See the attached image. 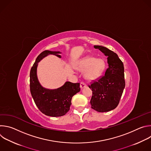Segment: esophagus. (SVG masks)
I'll return each mask as SVG.
<instances>
[{
  "label": "esophagus",
  "instance_id": "34e87169",
  "mask_svg": "<svg viewBox=\"0 0 151 151\" xmlns=\"http://www.w3.org/2000/svg\"><path fill=\"white\" fill-rule=\"evenodd\" d=\"M85 87H87V84H86L83 82H81V83H80V87H81V88H84Z\"/></svg>",
  "mask_w": 151,
  "mask_h": 151
}]
</instances>
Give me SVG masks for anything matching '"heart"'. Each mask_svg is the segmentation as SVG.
Wrapping results in <instances>:
<instances>
[{"label": "heart", "instance_id": "obj_1", "mask_svg": "<svg viewBox=\"0 0 151 151\" xmlns=\"http://www.w3.org/2000/svg\"><path fill=\"white\" fill-rule=\"evenodd\" d=\"M105 66V61L103 59L87 56L77 64L76 68L81 72H85V77L87 79L93 80L101 74Z\"/></svg>", "mask_w": 151, "mask_h": 151}]
</instances>
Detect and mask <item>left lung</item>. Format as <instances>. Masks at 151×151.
I'll return each instance as SVG.
<instances>
[{
    "mask_svg": "<svg viewBox=\"0 0 151 151\" xmlns=\"http://www.w3.org/2000/svg\"><path fill=\"white\" fill-rule=\"evenodd\" d=\"M94 47L107 57L109 66L103 76L88 85L93 91L90 103L91 108L99 112H109L117 107L125 88L124 64L114 51L102 46Z\"/></svg>",
    "mask_w": 151,
    "mask_h": 151,
    "instance_id": "1",
    "label": "left lung"
}]
</instances>
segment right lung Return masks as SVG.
I'll list each match as a JSON object with an SVG mask.
<instances>
[{"mask_svg":"<svg viewBox=\"0 0 151 151\" xmlns=\"http://www.w3.org/2000/svg\"><path fill=\"white\" fill-rule=\"evenodd\" d=\"M60 52L44 51L36 59L30 73V89L32 96L39 111L44 114L53 117L63 116L70 110L72 97L80 91V83L66 82L61 87L48 90L39 83L37 74V63L49 54L61 58Z\"/></svg>","mask_w":151,"mask_h":151,"instance_id":"add662e5","label":"right lung"}]
</instances>
